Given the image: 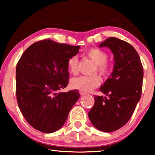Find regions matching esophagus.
Segmentation results:
<instances>
[{"mask_svg": "<svg viewBox=\"0 0 155 155\" xmlns=\"http://www.w3.org/2000/svg\"><path fill=\"white\" fill-rule=\"evenodd\" d=\"M79 93L81 96H83V95H85L86 93L85 92V91H80Z\"/></svg>", "mask_w": 155, "mask_h": 155, "instance_id": "esophagus-1", "label": "esophagus"}]
</instances>
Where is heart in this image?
<instances>
[{
    "label": "heart",
    "instance_id": "heart-1",
    "mask_svg": "<svg viewBox=\"0 0 155 155\" xmlns=\"http://www.w3.org/2000/svg\"><path fill=\"white\" fill-rule=\"evenodd\" d=\"M89 58L92 60L95 64L93 72H97L103 77H107L111 72V66L107 61L108 54L105 51L99 48H91L86 52ZM78 59L77 56H72L68 60V68L72 74H77L78 72ZM101 78L97 74L90 76H79L73 78L70 81L71 87L81 91L87 92L93 89L98 87L101 84Z\"/></svg>",
    "mask_w": 155,
    "mask_h": 155
}]
</instances>
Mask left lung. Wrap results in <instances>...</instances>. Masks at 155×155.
<instances>
[{
	"label": "left lung",
	"mask_w": 155,
	"mask_h": 155,
	"mask_svg": "<svg viewBox=\"0 0 155 155\" xmlns=\"http://www.w3.org/2000/svg\"><path fill=\"white\" fill-rule=\"evenodd\" d=\"M100 47L112 51L114 67L100 88L105 96L94 97L88 116L97 129L109 133L124 126L132 116L141 98L143 70L137 52L127 41L111 37Z\"/></svg>",
	"instance_id": "left-lung-1"
}]
</instances>
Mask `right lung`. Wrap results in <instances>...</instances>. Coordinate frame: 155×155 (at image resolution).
<instances>
[{
    "instance_id": "1",
    "label": "right lung",
    "mask_w": 155,
    "mask_h": 155,
    "mask_svg": "<svg viewBox=\"0 0 155 155\" xmlns=\"http://www.w3.org/2000/svg\"><path fill=\"white\" fill-rule=\"evenodd\" d=\"M80 46L46 39L31 45L16 66V97L27 122L45 133L55 132L66 121L79 98L78 91L60 92L69 79L68 60Z\"/></svg>"
}]
</instances>
